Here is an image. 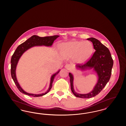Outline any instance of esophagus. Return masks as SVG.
<instances>
[{"mask_svg":"<svg viewBox=\"0 0 126 126\" xmlns=\"http://www.w3.org/2000/svg\"><path fill=\"white\" fill-rule=\"evenodd\" d=\"M65 67L66 69H68V70H69L71 68V66L70 64H66V65L65 66Z\"/></svg>","mask_w":126,"mask_h":126,"instance_id":"obj_1","label":"esophagus"}]
</instances>
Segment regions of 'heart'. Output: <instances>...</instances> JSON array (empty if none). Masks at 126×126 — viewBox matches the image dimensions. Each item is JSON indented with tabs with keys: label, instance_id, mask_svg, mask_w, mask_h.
Here are the masks:
<instances>
[{
	"label": "heart",
	"instance_id": "heart-1",
	"mask_svg": "<svg viewBox=\"0 0 126 126\" xmlns=\"http://www.w3.org/2000/svg\"><path fill=\"white\" fill-rule=\"evenodd\" d=\"M62 51L69 55H74L75 61L83 64L88 60L94 52V47L88 41H73L61 46Z\"/></svg>",
	"mask_w": 126,
	"mask_h": 126
}]
</instances>
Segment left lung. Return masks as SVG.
Wrapping results in <instances>:
<instances>
[{
	"label": "left lung",
	"mask_w": 126,
	"mask_h": 126,
	"mask_svg": "<svg viewBox=\"0 0 126 126\" xmlns=\"http://www.w3.org/2000/svg\"><path fill=\"white\" fill-rule=\"evenodd\" d=\"M87 40L93 42L95 52L85 63L78 64L77 67L81 70L94 68L96 71L98 80L93 90L87 94H79L75 92L73 87V76L69 73L71 89L73 94L77 97L90 98L99 94L107 84L111 74L113 60L108 48L94 38H90Z\"/></svg>",
	"instance_id": "left-lung-1"
}]
</instances>
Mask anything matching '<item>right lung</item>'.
I'll return each instance as SVG.
<instances>
[{
  "mask_svg": "<svg viewBox=\"0 0 126 126\" xmlns=\"http://www.w3.org/2000/svg\"><path fill=\"white\" fill-rule=\"evenodd\" d=\"M59 36H60L59 35H54V36H46V37H41L37 35H33L31 37H30V38L28 39L27 40H26L25 42L19 45L17 48H16V50H15L14 54L12 55V58H11V75L12 78L16 84V86H17L18 90H19L21 93L24 94L26 95H28L29 96L39 97V96H42L48 93V92H49V90L51 89L52 86V84L53 83L54 78L57 75V74H58L59 72H60V70L52 76L50 79L49 87L46 93L44 94H34L27 93L22 89V88L20 86L19 84H18V81L16 78V67L17 66L18 60H19L20 58L21 57V56L22 55V54H23L26 50H27L28 49L30 48L31 47H32L35 46L44 45L46 46H51L52 45L54 41Z\"/></svg>",
  "mask_w": 126,
  "mask_h": 126,
  "instance_id": "add662e5",
  "label": "right lung"
}]
</instances>
